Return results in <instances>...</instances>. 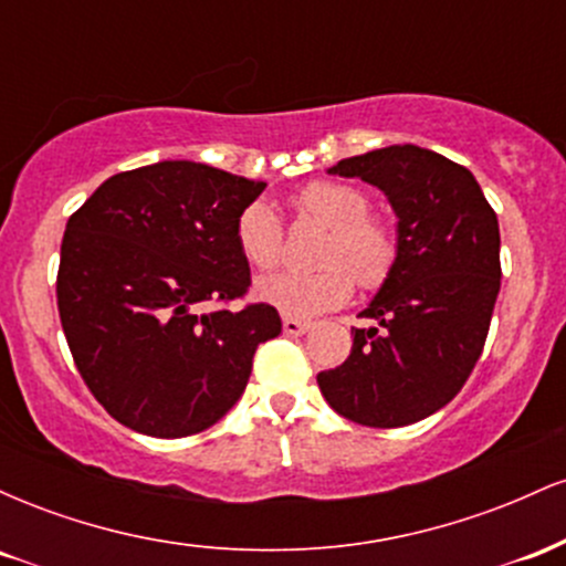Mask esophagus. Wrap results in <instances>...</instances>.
<instances>
[{
  "mask_svg": "<svg viewBox=\"0 0 566 566\" xmlns=\"http://www.w3.org/2000/svg\"><path fill=\"white\" fill-rule=\"evenodd\" d=\"M308 327L311 324L308 322H301V319H295V316H284L282 319V329H284V335H303V333H308Z\"/></svg>",
  "mask_w": 566,
  "mask_h": 566,
  "instance_id": "obj_1",
  "label": "esophagus"
}]
</instances>
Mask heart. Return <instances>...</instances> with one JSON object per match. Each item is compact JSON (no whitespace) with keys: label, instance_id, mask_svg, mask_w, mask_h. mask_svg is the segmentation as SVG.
<instances>
[{"label":"heart","instance_id":"heart-1","mask_svg":"<svg viewBox=\"0 0 566 566\" xmlns=\"http://www.w3.org/2000/svg\"><path fill=\"white\" fill-rule=\"evenodd\" d=\"M292 207L303 220L327 229L316 250V263L324 269L258 279L255 295L263 303L287 316L308 319L346 303L354 282L361 290H378L386 282L396 261V239L388 223L369 216L373 201L359 186L314 180L297 191ZM237 247L255 271L276 269L284 252V233L269 205L252 201L239 212Z\"/></svg>","mask_w":566,"mask_h":566}]
</instances>
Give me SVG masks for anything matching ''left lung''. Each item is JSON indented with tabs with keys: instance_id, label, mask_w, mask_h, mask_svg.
<instances>
[{
	"instance_id": "1",
	"label": "left lung",
	"mask_w": 566,
	"mask_h": 566,
	"mask_svg": "<svg viewBox=\"0 0 566 566\" xmlns=\"http://www.w3.org/2000/svg\"><path fill=\"white\" fill-rule=\"evenodd\" d=\"M329 172L378 186L399 226L391 274L361 311L373 327L350 329V356L316 382L354 423H418L454 399L482 356L500 292L497 216L463 165L412 143Z\"/></svg>"
}]
</instances>
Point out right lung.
<instances>
[{
	"label": "right lung",
	"instance_id": "1",
	"mask_svg": "<svg viewBox=\"0 0 566 566\" xmlns=\"http://www.w3.org/2000/svg\"><path fill=\"white\" fill-rule=\"evenodd\" d=\"M263 188L157 161L112 175L69 218L57 314L82 380L122 426L159 439L205 431L242 396L258 346L282 333L274 305L229 308L250 290L237 218Z\"/></svg>",
	"mask_w": 566,
	"mask_h": 566
}]
</instances>
